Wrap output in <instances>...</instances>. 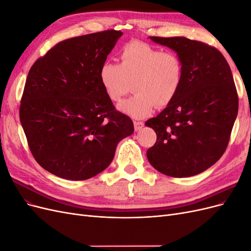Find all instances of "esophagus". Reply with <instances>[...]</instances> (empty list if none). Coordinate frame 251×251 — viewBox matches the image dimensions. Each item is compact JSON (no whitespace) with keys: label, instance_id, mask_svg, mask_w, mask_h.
Listing matches in <instances>:
<instances>
[{"label":"esophagus","instance_id":"34e87169","mask_svg":"<svg viewBox=\"0 0 251 251\" xmlns=\"http://www.w3.org/2000/svg\"><path fill=\"white\" fill-rule=\"evenodd\" d=\"M143 126H144V124L141 123V121H134V128H135V131L141 130V128L143 127Z\"/></svg>","mask_w":251,"mask_h":251}]
</instances>
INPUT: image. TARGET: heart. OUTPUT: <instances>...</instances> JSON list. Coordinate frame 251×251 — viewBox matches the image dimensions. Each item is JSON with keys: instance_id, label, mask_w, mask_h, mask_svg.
Here are the masks:
<instances>
[{"instance_id": "b5f03b06", "label": "heart", "mask_w": 251, "mask_h": 251, "mask_svg": "<svg viewBox=\"0 0 251 251\" xmlns=\"http://www.w3.org/2000/svg\"><path fill=\"white\" fill-rule=\"evenodd\" d=\"M119 65L105 62L100 66V81L114 102L130 90L135 93L119 104V110L134 118H143L158 109L168 107L177 96L183 64L174 52H162L150 44L132 41L119 52Z\"/></svg>"}]
</instances>
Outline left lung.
<instances>
[{
    "mask_svg": "<svg viewBox=\"0 0 251 251\" xmlns=\"http://www.w3.org/2000/svg\"><path fill=\"white\" fill-rule=\"evenodd\" d=\"M149 39L177 53L183 79L175 100L146 126L157 134L149 162L175 178L192 177L222 157L238 115L239 100L228 63L208 45L183 36Z\"/></svg>",
    "mask_w": 251,
    "mask_h": 251,
    "instance_id": "left-lung-1",
    "label": "left lung"
}]
</instances>
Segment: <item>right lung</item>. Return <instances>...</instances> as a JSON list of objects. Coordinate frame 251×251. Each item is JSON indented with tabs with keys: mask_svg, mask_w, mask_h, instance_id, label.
I'll list each match as a JSON object with an SVG mask.
<instances>
[{
	"mask_svg": "<svg viewBox=\"0 0 251 251\" xmlns=\"http://www.w3.org/2000/svg\"><path fill=\"white\" fill-rule=\"evenodd\" d=\"M121 35L108 30L60 42L28 73L21 124L37 163L59 178L96 176L112 162L118 142L134 132L98 75Z\"/></svg>",
	"mask_w": 251,
	"mask_h": 251,
	"instance_id": "add662e5",
	"label": "right lung"
}]
</instances>
